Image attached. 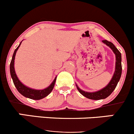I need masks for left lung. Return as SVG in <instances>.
<instances>
[{
	"label": "left lung",
	"instance_id": "1",
	"mask_svg": "<svg viewBox=\"0 0 134 134\" xmlns=\"http://www.w3.org/2000/svg\"><path fill=\"white\" fill-rule=\"evenodd\" d=\"M102 41H103V43H104L106 45L110 47L115 55V59H116V61H115V70L111 81H110V82L107 86H105L104 88L100 90L97 91V92H85V91L80 89L76 85L77 90L82 96L88 98V99H93V100H100V99H106L107 97H108L112 93L113 91L115 90V88H116L118 82L119 81L120 78H121V74H122L121 53L117 49L116 47L114 46V44L111 43V42H109L107 40H103Z\"/></svg>",
	"mask_w": 134,
	"mask_h": 134
}]
</instances>
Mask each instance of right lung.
Segmentation results:
<instances>
[{
	"mask_svg": "<svg viewBox=\"0 0 134 134\" xmlns=\"http://www.w3.org/2000/svg\"><path fill=\"white\" fill-rule=\"evenodd\" d=\"M21 42H20V44L19 45V46L16 48L15 50L14 51L13 57H12V61H11L10 63L11 77H12V79H13L15 86L16 90H18V92H19L20 94H22L23 96H24V97L30 98V99H34V100H40V99L46 97L47 96H48V95L51 93L52 90L53 89V87H54L55 83L56 81V78H57V77L55 78V79L53 80L52 83L51 84L48 88H45V89L44 90L32 89V88H28L27 87V86H26L25 85H23V84L19 81L17 76H16L14 68V60L15 57L16 52V51L18 50V49H19V46L21 44Z\"/></svg>",
	"mask_w": 134,
	"mask_h": 134,
	"instance_id": "add662e5",
	"label": "right lung"
}]
</instances>
